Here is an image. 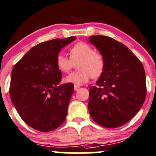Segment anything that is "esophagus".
I'll return each instance as SVG.
<instances>
[{
	"label": "esophagus",
	"instance_id": "1",
	"mask_svg": "<svg viewBox=\"0 0 156 156\" xmlns=\"http://www.w3.org/2000/svg\"><path fill=\"white\" fill-rule=\"evenodd\" d=\"M80 89V86L78 85H75V90L77 91Z\"/></svg>",
	"mask_w": 156,
	"mask_h": 156
}]
</instances>
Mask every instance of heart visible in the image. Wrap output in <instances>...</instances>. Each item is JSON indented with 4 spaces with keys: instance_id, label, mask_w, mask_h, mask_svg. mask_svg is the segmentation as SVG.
<instances>
[{
    "instance_id": "1",
    "label": "heart",
    "mask_w": 156,
    "mask_h": 156,
    "mask_svg": "<svg viewBox=\"0 0 156 156\" xmlns=\"http://www.w3.org/2000/svg\"><path fill=\"white\" fill-rule=\"evenodd\" d=\"M70 58L60 54L56 56V66L62 72L67 73L77 62L78 71L70 74L66 78V82L82 84L91 78H100L105 69V60L100 53L94 51L90 44L84 42H78L69 49Z\"/></svg>"
}]
</instances>
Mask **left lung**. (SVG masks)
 I'll return each mask as SVG.
<instances>
[{
    "label": "left lung",
    "instance_id": "left-lung-1",
    "mask_svg": "<svg viewBox=\"0 0 156 156\" xmlns=\"http://www.w3.org/2000/svg\"><path fill=\"white\" fill-rule=\"evenodd\" d=\"M90 42L105 60L104 72L97 86L89 88L90 115L101 126L120 127L138 112L145 101L144 66L133 52L112 37L91 36Z\"/></svg>",
    "mask_w": 156,
    "mask_h": 156
}]
</instances>
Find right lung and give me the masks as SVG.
I'll list each match as a JSON object with an SVG mask.
<instances>
[{"label": "right lung", "mask_w": 156, "mask_h": 156, "mask_svg": "<svg viewBox=\"0 0 156 156\" xmlns=\"http://www.w3.org/2000/svg\"><path fill=\"white\" fill-rule=\"evenodd\" d=\"M75 39L72 36L38 44L12 70L10 96L12 104L22 119L39 131L55 130L66 120L74 85H59L62 72L56 59L61 49Z\"/></svg>", "instance_id": "1"}]
</instances>
